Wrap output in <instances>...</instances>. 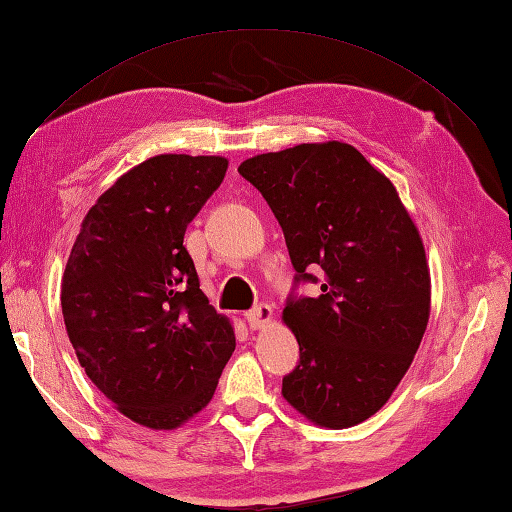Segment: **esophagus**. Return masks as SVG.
<instances>
[{
	"label": "esophagus",
	"instance_id": "obj_1",
	"mask_svg": "<svg viewBox=\"0 0 512 512\" xmlns=\"http://www.w3.org/2000/svg\"><path fill=\"white\" fill-rule=\"evenodd\" d=\"M246 319H248L250 328L262 330V328L270 326V322H273V308H270L268 304H259L253 310H250V313L246 315Z\"/></svg>",
	"mask_w": 512,
	"mask_h": 512
}]
</instances>
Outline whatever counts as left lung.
<instances>
[{"mask_svg":"<svg viewBox=\"0 0 512 512\" xmlns=\"http://www.w3.org/2000/svg\"><path fill=\"white\" fill-rule=\"evenodd\" d=\"M237 170L282 226L297 282L324 270L322 295L290 299L282 313L299 344L284 399L322 428L366 422L428 326L430 270L415 222L393 182L344 142L255 155Z\"/></svg>","mask_w":512,"mask_h":512,"instance_id":"left-lung-1","label":"left lung"}]
</instances>
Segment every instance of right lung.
I'll list each match as a JSON object with an SVG mask.
<instances>
[{
    "instance_id": "obj_1",
    "label": "right lung",
    "mask_w": 512,
    "mask_h": 512,
    "mask_svg": "<svg viewBox=\"0 0 512 512\" xmlns=\"http://www.w3.org/2000/svg\"><path fill=\"white\" fill-rule=\"evenodd\" d=\"M219 155H155L88 210L62 277L79 364L119 413L175 430L215 395L235 330L208 304L186 226L226 175Z\"/></svg>"
}]
</instances>
